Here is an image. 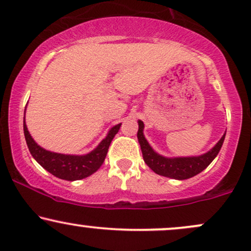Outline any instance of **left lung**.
Returning <instances> with one entry per match:
<instances>
[{
  "mask_svg": "<svg viewBox=\"0 0 251 251\" xmlns=\"http://www.w3.org/2000/svg\"><path fill=\"white\" fill-rule=\"evenodd\" d=\"M143 122L138 121L137 138L141 146V150H142L143 160L147 163V166L158 175L175 179H187L203 172L220 152L226 137L225 134L219 142L215 144L213 149H210L203 155L191 156V157H164V156L157 154L150 147L148 141L146 140L143 135Z\"/></svg>",
  "mask_w": 251,
  "mask_h": 251,
  "instance_id": "8db88e82",
  "label": "left lung"
}]
</instances>
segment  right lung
I'll list each match as a JSON object with an SVG mask.
<instances>
[{
  "label": "right lung",
  "mask_w": 251,
  "mask_h": 251,
  "mask_svg": "<svg viewBox=\"0 0 251 251\" xmlns=\"http://www.w3.org/2000/svg\"><path fill=\"white\" fill-rule=\"evenodd\" d=\"M121 128L120 125L113 126L108 132L105 138H103L102 142L96 147L93 151L85 155H64L58 152L48 151L43 149L35 142L34 138L29 134L26 128L25 121L23 120V130H25V137L26 146L32 157L37 161L40 166H42L47 172L56 176L61 179L67 181H77L93 175L94 173L99 170L104 162L107 156L109 146L115 135L117 134Z\"/></svg>",
  "instance_id": "1"
}]
</instances>
